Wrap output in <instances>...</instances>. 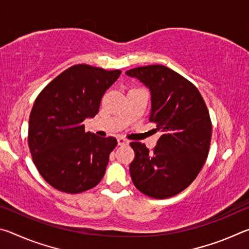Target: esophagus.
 I'll list each match as a JSON object with an SVG mask.
<instances>
[{
	"label": "esophagus",
	"mask_w": 249,
	"mask_h": 249,
	"mask_svg": "<svg viewBox=\"0 0 249 249\" xmlns=\"http://www.w3.org/2000/svg\"><path fill=\"white\" fill-rule=\"evenodd\" d=\"M117 144H119L120 146H123V145H127L128 142L123 137H119V138H117Z\"/></svg>",
	"instance_id": "obj_1"
}]
</instances>
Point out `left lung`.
Masks as SVG:
<instances>
[{
    "instance_id": "8db88e82",
    "label": "left lung",
    "mask_w": 249,
    "mask_h": 249,
    "mask_svg": "<svg viewBox=\"0 0 249 249\" xmlns=\"http://www.w3.org/2000/svg\"><path fill=\"white\" fill-rule=\"evenodd\" d=\"M151 92L149 121L161 133L153 150L132 142L135 158L129 165L137 190L154 199H167L190 185L208 158L212 122L196 87L162 65L126 71Z\"/></svg>"
}]
</instances>
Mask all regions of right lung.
<instances>
[{"mask_svg":"<svg viewBox=\"0 0 249 249\" xmlns=\"http://www.w3.org/2000/svg\"><path fill=\"white\" fill-rule=\"evenodd\" d=\"M121 72L71 66L36 98L29 115L28 146L37 170L53 188L75 195L102 180L117 142L86 133L82 123L98 114L104 93Z\"/></svg>","mask_w":249,"mask_h":249,"instance_id":"right-lung-1","label":"right lung"}]
</instances>
